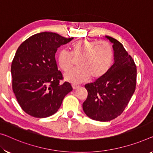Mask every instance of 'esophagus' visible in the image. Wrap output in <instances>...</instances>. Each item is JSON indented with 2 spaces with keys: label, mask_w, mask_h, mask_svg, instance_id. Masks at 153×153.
Returning <instances> with one entry per match:
<instances>
[{
  "label": "esophagus",
  "mask_w": 153,
  "mask_h": 153,
  "mask_svg": "<svg viewBox=\"0 0 153 153\" xmlns=\"http://www.w3.org/2000/svg\"><path fill=\"white\" fill-rule=\"evenodd\" d=\"M72 88H73L74 90H76V89L79 88V85H77V84H72Z\"/></svg>",
  "instance_id": "obj_1"
}]
</instances>
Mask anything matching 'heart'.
Here are the masks:
<instances>
[{
  "label": "heart",
  "instance_id": "obj_1",
  "mask_svg": "<svg viewBox=\"0 0 153 153\" xmlns=\"http://www.w3.org/2000/svg\"><path fill=\"white\" fill-rule=\"evenodd\" d=\"M72 53L63 49L58 54L57 61L61 68L68 71L74 63L73 57L79 58V67L65 74V79L74 83H82L91 76L93 79L105 76L111 68L114 58L112 46L107 42H98L81 39L71 45Z\"/></svg>",
  "mask_w": 153,
  "mask_h": 153
}]
</instances>
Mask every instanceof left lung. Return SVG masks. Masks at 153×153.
Segmentation results:
<instances>
[{
	"label": "left lung",
	"mask_w": 153,
	"mask_h": 153,
	"mask_svg": "<svg viewBox=\"0 0 153 153\" xmlns=\"http://www.w3.org/2000/svg\"><path fill=\"white\" fill-rule=\"evenodd\" d=\"M105 37L113 44L114 63L105 76L85 85L88 95L83 103L85 114L100 122L111 120L123 112L135 90L137 79L135 63L123 44Z\"/></svg>",
	"instance_id": "obj_1"
}]
</instances>
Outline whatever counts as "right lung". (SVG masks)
Wrapping results in <instances>:
<instances>
[{
	"label": "right lung",
	"instance_id": "add662e5",
	"mask_svg": "<svg viewBox=\"0 0 153 153\" xmlns=\"http://www.w3.org/2000/svg\"><path fill=\"white\" fill-rule=\"evenodd\" d=\"M73 39L52 32L30 36L18 47L11 67L12 88L22 110L30 116L46 117L55 114L72 88L59 84L55 53L61 46Z\"/></svg>",
	"mask_w": 153,
	"mask_h": 153
}]
</instances>
